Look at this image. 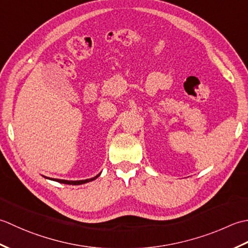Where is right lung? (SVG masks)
Here are the masks:
<instances>
[{
    "label": "right lung",
    "mask_w": 248,
    "mask_h": 248,
    "mask_svg": "<svg viewBox=\"0 0 248 248\" xmlns=\"http://www.w3.org/2000/svg\"><path fill=\"white\" fill-rule=\"evenodd\" d=\"M100 175V173H98L96 176H94V178H91V179H87V180H80V181H67V180H60V179H51V178H47V176H45L46 179H49V180H52V181H55V182H59V183H63V184H69V185H81V184H84V183H88V182H91V181H94L98 178V176Z\"/></svg>",
    "instance_id": "add662e5"
}]
</instances>
